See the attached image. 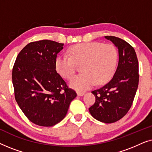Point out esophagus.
<instances>
[{"label": "esophagus", "mask_w": 152, "mask_h": 152, "mask_svg": "<svg viewBox=\"0 0 152 152\" xmlns=\"http://www.w3.org/2000/svg\"><path fill=\"white\" fill-rule=\"evenodd\" d=\"M84 92H80V91H77V94L78 96H83L84 95Z\"/></svg>", "instance_id": "esophagus-1"}]
</instances>
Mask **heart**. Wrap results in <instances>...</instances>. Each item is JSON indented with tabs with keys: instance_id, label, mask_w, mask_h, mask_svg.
Wrapping results in <instances>:
<instances>
[{
	"instance_id": "heart-1",
	"label": "heart",
	"mask_w": 152,
	"mask_h": 152,
	"mask_svg": "<svg viewBox=\"0 0 152 152\" xmlns=\"http://www.w3.org/2000/svg\"><path fill=\"white\" fill-rule=\"evenodd\" d=\"M71 58L59 55L55 59V68L60 75L69 79L75 70V64L82 65V74L74 76L70 86L78 91H84L97 82L101 85L112 77L118 62V51L111 44L98 42L79 43L68 50Z\"/></svg>"
}]
</instances>
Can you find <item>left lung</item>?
<instances>
[{
  "label": "left lung",
  "mask_w": 152,
  "mask_h": 152,
  "mask_svg": "<svg viewBox=\"0 0 152 152\" xmlns=\"http://www.w3.org/2000/svg\"><path fill=\"white\" fill-rule=\"evenodd\" d=\"M104 38L118 48V67L107 84L92 91L95 102L89 112L99 121L113 123L123 118L132 107L138 86V61L134 48L126 41L113 36Z\"/></svg>",
  "instance_id": "obj_1"
}]
</instances>
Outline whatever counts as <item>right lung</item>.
I'll use <instances>...</instances> for the list:
<instances>
[{
  "mask_svg": "<svg viewBox=\"0 0 152 152\" xmlns=\"http://www.w3.org/2000/svg\"><path fill=\"white\" fill-rule=\"evenodd\" d=\"M64 45L50 40L30 43L14 63L15 99L25 115L37 125L52 126L61 122L77 96L55 68L57 55Z\"/></svg>",
  "mask_w": 152,
  "mask_h": 152,
  "instance_id": "1",
  "label": "right lung"
}]
</instances>
